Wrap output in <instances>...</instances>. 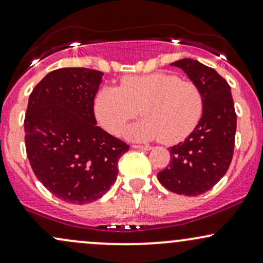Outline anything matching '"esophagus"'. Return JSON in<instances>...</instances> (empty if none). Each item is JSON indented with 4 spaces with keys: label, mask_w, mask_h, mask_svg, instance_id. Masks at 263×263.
<instances>
[{
    "label": "esophagus",
    "mask_w": 263,
    "mask_h": 263,
    "mask_svg": "<svg viewBox=\"0 0 263 263\" xmlns=\"http://www.w3.org/2000/svg\"><path fill=\"white\" fill-rule=\"evenodd\" d=\"M133 148L142 149V151H151L152 146L151 145H137V144H135V145H133Z\"/></svg>",
    "instance_id": "1"
}]
</instances>
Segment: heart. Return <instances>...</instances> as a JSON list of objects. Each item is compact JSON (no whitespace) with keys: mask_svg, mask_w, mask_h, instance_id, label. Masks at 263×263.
<instances>
[{"mask_svg":"<svg viewBox=\"0 0 263 263\" xmlns=\"http://www.w3.org/2000/svg\"><path fill=\"white\" fill-rule=\"evenodd\" d=\"M203 109L204 99L196 83L164 72L125 76L119 87L101 89L94 103L95 117L106 132L120 133L140 110L144 119L129 126L126 137L165 144L185 139L198 125Z\"/></svg>","mask_w":263,"mask_h":263,"instance_id":"b5f03b06","label":"heart"}]
</instances>
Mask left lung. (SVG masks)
Listing matches in <instances>:
<instances>
[{"instance_id": "left-lung-1", "label": "left lung", "mask_w": 263, "mask_h": 263, "mask_svg": "<svg viewBox=\"0 0 263 263\" xmlns=\"http://www.w3.org/2000/svg\"><path fill=\"white\" fill-rule=\"evenodd\" d=\"M199 86L204 109L198 125L184 142L169 148L171 163L158 173L168 191L199 196L224 176L233 157L237 115L231 86L212 67L192 59L171 64Z\"/></svg>"}]
</instances>
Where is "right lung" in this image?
Segmentation results:
<instances>
[{
	"mask_svg": "<svg viewBox=\"0 0 263 263\" xmlns=\"http://www.w3.org/2000/svg\"><path fill=\"white\" fill-rule=\"evenodd\" d=\"M103 72L64 67L35 86L25 115L31 168L58 198L85 204L104 196L118 177L129 145L97 125L94 99Z\"/></svg>",
	"mask_w": 263,
	"mask_h": 263,
	"instance_id": "add662e5",
	"label": "right lung"
}]
</instances>
